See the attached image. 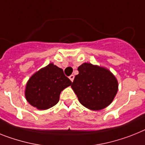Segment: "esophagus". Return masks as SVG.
<instances>
[{
  "label": "esophagus",
  "mask_w": 145,
  "mask_h": 145,
  "mask_svg": "<svg viewBox=\"0 0 145 145\" xmlns=\"http://www.w3.org/2000/svg\"><path fill=\"white\" fill-rule=\"evenodd\" d=\"M74 78H75V76H74V75H71L70 76V77H69V78L70 79V81H72H72H73V80H74Z\"/></svg>",
  "instance_id": "obj_1"
}]
</instances>
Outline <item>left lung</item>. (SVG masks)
I'll return each instance as SVG.
<instances>
[{"mask_svg":"<svg viewBox=\"0 0 145 145\" xmlns=\"http://www.w3.org/2000/svg\"><path fill=\"white\" fill-rule=\"evenodd\" d=\"M72 89L79 102L93 111L109 106L117 95L118 82L108 70L90 63H84L78 68Z\"/></svg>","mask_w":145,"mask_h":145,"instance_id":"obj_1","label":"left lung"}]
</instances>
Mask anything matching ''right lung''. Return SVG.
<instances>
[{"mask_svg":"<svg viewBox=\"0 0 145 145\" xmlns=\"http://www.w3.org/2000/svg\"><path fill=\"white\" fill-rule=\"evenodd\" d=\"M71 84L72 81L65 76L62 69L50 63L29 78L25 96L32 106L46 110L59 102L61 91Z\"/></svg>","mask_w":145,"mask_h":145,"instance_id":"right-lung-1","label":"right lung"}]
</instances>
